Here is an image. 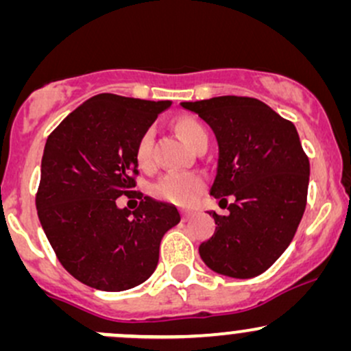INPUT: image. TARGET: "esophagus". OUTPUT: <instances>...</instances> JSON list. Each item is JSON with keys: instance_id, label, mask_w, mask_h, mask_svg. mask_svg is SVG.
I'll return each instance as SVG.
<instances>
[{"instance_id": "esophagus-1", "label": "esophagus", "mask_w": 351, "mask_h": 351, "mask_svg": "<svg viewBox=\"0 0 351 351\" xmlns=\"http://www.w3.org/2000/svg\"><path fill=\"white\" fill-rule=\"evenodd\" d=\"M195 216V213L189 211V209H181V217H183V221H188L191 219V217Z\"/></svg>"}]
</instances>
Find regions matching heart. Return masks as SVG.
<instances>
[{"instance_id": "obj_1", "label": "heart", "mask_w": 351, "mask_h": 351, "mask_svg": "<svg viewBox=\"0 0 351 351\" xmlns=\"http://www.w3.org/2000/svg\"><path fill=\"white\" fill-rule=\"evenodd\" d=\"M181 138L189 148H195L201 140L208 138L206 128L195 119H181L178 125ZM153 132H143L135 147V160L140 168H148L152 165L153 155ZM206 186L203 175L195 171H171L163 175L152 186V195L155 198L176 204V206H191Z\"/></svg>"}]
</instances>
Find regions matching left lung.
<instances>
[{
    "instance_id": "8db88e82",
    "label": "left lung",
    "mask_w": 351,
    "mask_h": 351,
    "mask_svg": "<svg viewBox=\"0 0 351 351\" xmlns=\"http://www.w3.org/2000/svg\"><path fill=\"white\" fill-rule=\"evenodd\" d=\"M181 107L215 132L219 156L209 195L229 209L228 216L209 213L217 226L201 243V259L234 279L259 276L292 243L307 204L310 163L295 125L252 97L223 95Z\"/></svg>"
}]
</instances>
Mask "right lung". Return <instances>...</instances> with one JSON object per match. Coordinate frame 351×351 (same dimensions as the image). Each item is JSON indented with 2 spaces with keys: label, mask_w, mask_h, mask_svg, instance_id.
Wrapping results in <instances>:
<instances>
[{
  "label": "right lung",
  "mask_w": 351,
  "mask_h": 351,
  "mask_svg": "<svg viewBox=\"0 0 351 351\" xmlns=\"http://www.w3.org/2000/svg\"><path fill=\"white\" fill-rule=\"evenodd\" d=\"M170 100L99 94L71 112L47 136L36 208L59 263L106 292L142 284L158 264L162 237L180 223L173 204L134 191L135 147ZM141 199L120 210L119 195Z\"/></svg>",
  "instance_id": "add662e5"
}]
</instances>
